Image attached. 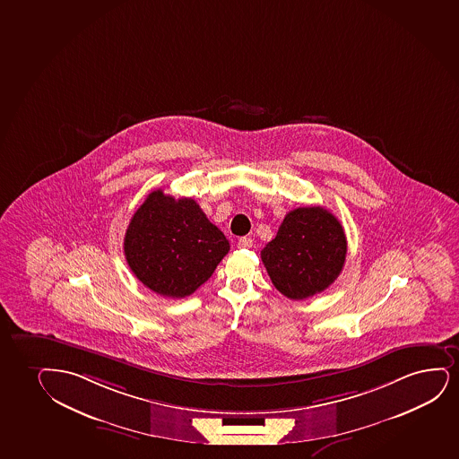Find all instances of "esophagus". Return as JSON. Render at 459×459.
Returning <instances> with one entry per match:
<instances>
[{
	"label": "esophagus",
	"mask_w": 459,
	"mask_h": 459,
	"mask_svg": "<svg viewBox=\"0 0 459 459\" xmlns=\"http://www.w3.org/2000/svg\"><path fill=\"white\" fill-rule=\"evenodd\" d=\"M254 246V241H252V238L243 237L238 239V247L239 249H250Z\"/></svg>",
	"instance_id": "obj_1"
}]
</instances>
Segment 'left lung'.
<instances>
[{
    "instance_id": "1",
    "label": "left lung",
    "mask_w": 459,
    "mask_h": 459,
    "mask_svg": "<svg viewBox=\"0 0 459 459\" xmlns=\"http://www.w3.org/2000/svg\"><path fill=\"white\" fill-rule=\"evenodd\" d=\"M345 258L343 227L323 207L290 210L261 250L272 283L290 300H305L334 283Z\"/></svg>"
}]
</instances>
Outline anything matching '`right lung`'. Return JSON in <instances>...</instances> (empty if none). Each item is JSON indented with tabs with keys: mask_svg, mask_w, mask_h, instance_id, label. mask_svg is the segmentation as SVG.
Here are the masks:
<instances>
[{
	"mask_svg": "<svg viewBox=\"0 0 459 459\" xmlns=\"http://www.w3.org/2000/svg\"><path fill=\"white\" fill-rule=\"evenodd\" d=\"M230 249L224 233L192 198L154 190L131 218L126 263L153 292L184 299L204 284Z\"/></svg>",
	"mask_w": 459,
	"mask_h": 459,
	"instance_id": "right-lung-1",
	"label": "right lung"
}]
</instances>
